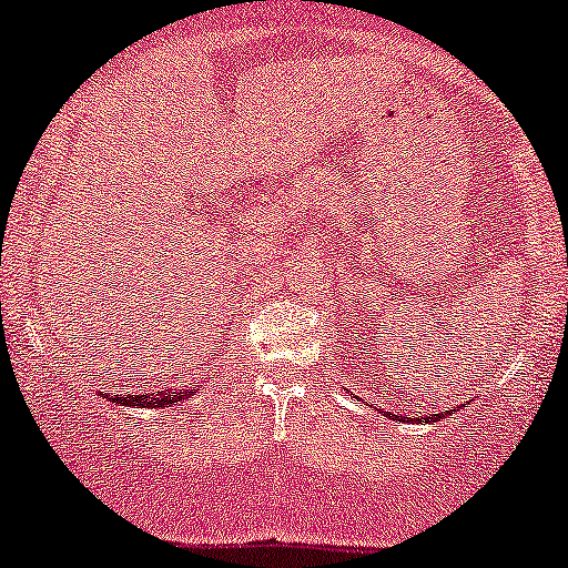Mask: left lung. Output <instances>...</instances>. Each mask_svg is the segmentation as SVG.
<instances>
[{
  "label": "left lung",
  "mask_w": 568,
  "mask_h": 568,
  "mask_svg": "<svg viewBox=\"0 0 568 568\" xmlns=\"http://www.w3.org/2000/svg\"><path fill=\"white\" fill-rule=\"evenodd\" d=\"M388 420H402V423H413V420H420V423H436V420H442L444 415H449V409L447 413H436V415H426V418H405V415H394V413H384Z\"/></svg>",
  "instance_id": "left-lung-1"
}]
</instances>
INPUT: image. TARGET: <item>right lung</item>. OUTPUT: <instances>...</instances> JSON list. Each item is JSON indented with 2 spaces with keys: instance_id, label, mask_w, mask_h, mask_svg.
I'll use <instances>...</instances> for the list:
<instances>
[{
  "instance_id": "obj_1",
  "label": "right lung",
  "mask_w": 568,
  "mask_h": 568,
  "mask_svg": "<svg viewBox=\"0 0 568 568\" xmlns=\"http://www.w3.org/2000/svg\"><path fill=\"white\" fill-rule=\"evenodd\" d=\"M201 392V386H193V388H169L166 394H142V396H108V394H102V399H111L115 407H126V409H166V407H172V405H176V402H184V399H190V396L193 394H197Z\"/></svg>"
}]
</instances>
